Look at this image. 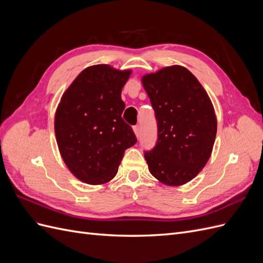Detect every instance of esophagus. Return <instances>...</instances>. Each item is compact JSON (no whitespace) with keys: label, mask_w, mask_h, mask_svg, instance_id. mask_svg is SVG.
<instances>
[{"label":"esophagus","mask_w":263,"mask_h":263,"mask_svg":"<svg viewBox=\"0 0 263 263\" xmlns=\"http://www.w3.org/2000/svg\"><path fill=\"white\" fill-rule=\"evenodd\" d=\"M133 129H134L135 135H136V136H137V138H139V136H140V127H139V125L134 126Z\"/></svg>","instance_id":"1"}]
</instances>
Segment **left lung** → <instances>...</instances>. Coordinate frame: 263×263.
<instances>
[{
  "label": "left lung",
  "mask_w": 263,
  "mask_h": 263,
  "mask_svg": "<svg viewBox=\"0 0 263 263\" xmlns=\"http://www.w3.org/2000/svg\"><path fill=\"white\" fill-rule=\"evenodd\" d=\"M141 81L158 125L157 144L145 151L149 171L163 184H185L200 173L212 154L217 121L211 99L181 66L165 67Z\"/></svg>",
  "instance_id": "left-lung-1"
}]
</instances>
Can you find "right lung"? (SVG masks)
<instances>
[{
    "label": "right lung",
    "instance_id": "1",
    "mask_svg": "<svg viewBox=\"0 0 263 263\" xmlns=\"http://www.w3.org/2000/svg\"><path fill=\"white\" fill-rule=\"evenodd\" d=\"M130 73L92 66L62 95L54 115L55 139L68 169L82 182L98 185L112 180L125 150L137 142L122 117L121 94Z\"/></svg>",
    "mask_w": 263,
    "mask_h": 263
}]
</instances>
